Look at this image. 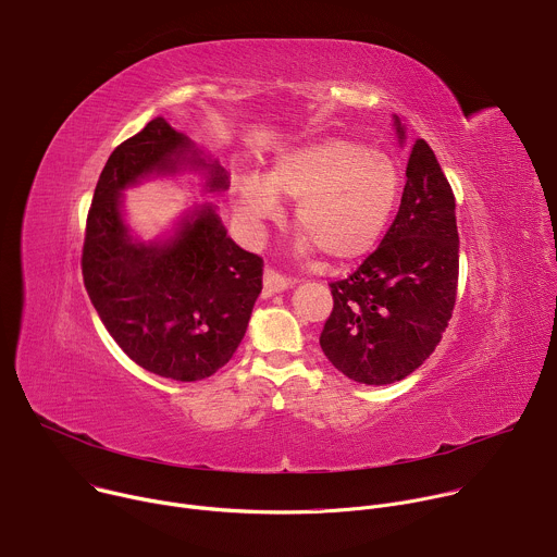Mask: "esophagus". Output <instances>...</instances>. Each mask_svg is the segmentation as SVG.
Segmentation results:
<instances>
[{"label": "esophagus", "instance_id": "34e87169", "mask_svg": "<svg viewBox=\"0 0 557 557\" xmlns=\"http://www.w3.org/2000/svg\"><path fill=\"white\" fill-rule=\"evenodd\" d=\"M290 286V280H286L282 273H277L275 269H267L264 271V297H271L275 293H282Z\"/></svg>", "mask_w": 557, "mask_h": 557}]
</instances>
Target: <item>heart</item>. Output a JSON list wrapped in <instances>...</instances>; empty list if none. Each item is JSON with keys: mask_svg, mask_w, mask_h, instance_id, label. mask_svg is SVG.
<instances>
[{"mask_svg": "<svg viewBox=\"0 0 557 557\" xmlns=\"http://www.w3.org/2000/svg\"><path fill=\"white\" fill-rule=\"evenodd\" d=\"M401 174L392 158L357 140L329 136L301 143L267 176L247 174L235 187V211L251 228L275 220L282 200H297V249L326 253L335 264L370 253L399 202Z\"/></svg>", "mask_w": 557, "mask_h": 557, "instance_id": "b5f03b06", "label": "heart"}]
</instances>
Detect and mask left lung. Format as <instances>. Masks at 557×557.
<instances>
[{
  "instance_id": "8db88e82",
  "label": "left lung",
  "mask_w": 557,
  "mask_h": 557,
  "mask_svg": "<svg viewBox=\"0 0 557 557\" xmlns=\"http://www.w3.org/2000/svg\"><path fill=\"white\" fill-rule=\"evenodd\" d=\"M392 119L406 145V125ZM406 176L399 213L376 251L331 284L335 304L320 337L329 361L366 385L412 374L438 346L456 301V200L423 138L412 145Z\"/></svg>"
}]
</instances>
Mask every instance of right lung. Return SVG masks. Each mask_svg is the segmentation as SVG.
<instances>
[{
    "label": "right lung",
    "mask_w": 557,
    "mask_h": 557,
    "mask_svg": "<svg viewBox=\"0 0 557 557\" xmlns=\"http://www.w3.org/2000/svg\"><path fill=\"white\" fill-rule=\"evenodd\" d=\"M183 174L200 176L207 194L228 189L215 158L161 116L121 143L95 189L82 269L103 326L132 361L200 381L240 346L262 293V258L231 240L211 202L189 207L168 235L140 240L123 191Z\"/></svg>",
    "instance_id": "obj_1"
}]
</instances>
